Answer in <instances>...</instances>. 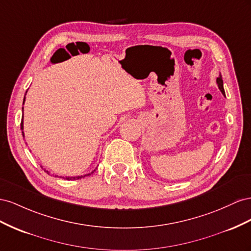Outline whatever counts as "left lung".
Listing matches in <instances>:
<instances>
[{"label":"left lung","instance_id":"left-lung-1","mask_svg":"<svg viewBox=\"0 0 251 251\" xmlns=\"http://www.w3.org/2000/svg\"><path fill=\"white\" fill-rule=\"evenodd\" d=\"M217 84H218L222 94L225 96V90H224V87H223V80H222V75H219V77H217Z\"/></svg>","mask_w":251,"mask_h":251}]
</instances>
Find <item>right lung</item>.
I'll return each mask as SVG.
<instances>
[{
  "label": "right lung",
  "instance_id": "right-lung-1",
  "mask_svg": "<svg viewBox=\"0 0 251 251\" xmlns=\"http://www.w3.org/2000/svg\"><path fill=\"white\" fill-rule=\"evenodd\" d=\"M24 101H25V98H24ZM24 104V103H23ZM23 109H24V107H23ZM21 129L23 130V119H22V121H21ZM22 133H23V137H24V131H22ZM46 173L49 175V173L48 171H46ZM89 176V175H88ZM82 176H68V177H66L67 180H75V178H81Z\"/></svg>",
  "mask_w": 251,
  "mask_h": 251
}]
</instances>
